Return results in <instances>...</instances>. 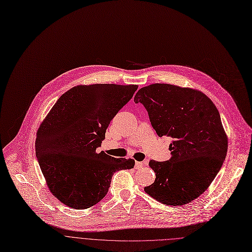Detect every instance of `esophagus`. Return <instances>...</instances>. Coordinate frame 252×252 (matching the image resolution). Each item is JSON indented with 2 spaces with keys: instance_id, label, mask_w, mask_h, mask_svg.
<instances>
[{
  "instance_id": "obj_1",
  "label": "esophagus",
  "mask_w": 252,
  "mask_h": 252,
  "mask_svg": "<svg viewBox=\"0 0 252 252\" xmlns=\"http://www.w3.org/2000/svg\"><path fill=\"white\" fill-rule=\"evenodd\" d=\"M143 166V162H140V161H135V168L138 169V168H141V167Z\"/></svg>"
}]
</instances>
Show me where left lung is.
I'll return each instance as SVG.
<instances>
[{
	"instance_id": "1",
	"label": "left lung",
	"mask_w": 252,
	"mask_h": 252,
	"mask_svg": "<svg viewBox=\"0 0 252 252\" xmlns=\"http://www.w3.org/2000/svg\"><path fill=\"white\" fill-rule=\"evenodd\" d=\"M148 113L158 136H170L172 157L150 160L155 181L144 191L168 206H181L202 195L224 161L227 137L214 103L200 91L152 84L134 96Z\"/></svg>"
}]
</instances>
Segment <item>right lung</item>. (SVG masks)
<instances>
[{"mask_svg":"<svg viewBox=\"0 0 252 252\" xmlns=\"http://www.w3.org/2000/svg\"><path fill=\"white\" fill-rule=\"evenodd\" d=\"M136 85L94 84L64 93L40 125L35 153L50 192L64 205L88 209L108 193L112 177L131 169L133 159L115 158L98 148Z\"/></svg>","mask_w":252,"mask_h":252,"instance_id":"right-lung-1","label":"right lung"}]
</instances>
